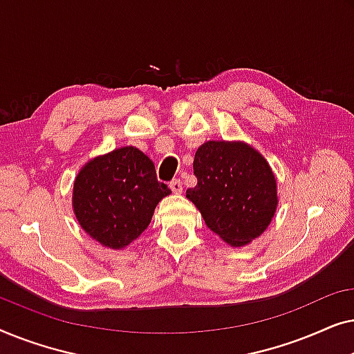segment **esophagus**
<instances>
[{
	"mask_svg": "<svg viewBox=\"0 0 354 354\" xmlns=\"http://www.w3.org/2000/svg\"><path fill=\"white\" fill-rule=\"evenodd\" d=\"M169 187H171V190L174 193H182V190H183L180 178H174V180L169 182Z\"/></svg>",
	"mask_w": 354,
	"mask_h": 354,
	"instance_id": "34e87169",
	"label": "esophagus"
}]
</instances>
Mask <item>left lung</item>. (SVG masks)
Wrapping results in <instances>:
<instances>
[{
    "instance_id": "1",
    "label": "left lung",
    "mask_w": 354,
    "mask_h": 354,
    "mask_svg": "<svg viewBox=\"0 0 354 354\" xmlns=\"http://www.w3.org/2000/svg\"><path fill=\"white\" fill-rule=\"evenodd\" d=\"M193 174L198 183L187 198L222 240L243 246L268 229L277 207V183L254 148L206 142L195 153Z\"/></svg>"
}]
</instances>
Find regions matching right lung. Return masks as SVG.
Returning <instances> with one entry per match:
<instances>
[{
    "instance_id": "right-lung-1",
    "label": "right lung",
    "mask_w": 354,
    "mask_h": 354,
    "mask_svg": "<svg viewBox=\"0 0 354 354\" xmlns=\"http://www.w3.org/2000/svg\"><path fill=\"white\" fill-rule=\"evenodd\" d=\"M169 190L156 178L151 159L133 147L114 149L86 162L74 183L72 206L91 239L124 248L147 229L154 207Z\"/></svg>"
}]
</instances>
